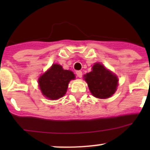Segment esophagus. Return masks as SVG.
Instances as JSON below:
<instances>
[{"mask_svg":"<svg viewBox=\"0 0 150 150\" xmlns=\"http://www.w3.org/2000/svg\"><path fill=\"white\" fill-rule=\"evenodd\" d=\"M76 75H77V77H78V78H82L83 76V73L81 71H77L76 72Z\"/></svg>","mask_w":150,"mask_h":150,"instance_id":"1","label":"esophagus"}]
</instances>
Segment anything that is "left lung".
<instances>
[{"label": "left lung", "mask_w": 150, "mask_h": 150, "mask_svg": "<svg viewBox=\"0 0 150 150\" xmlns=\"http://www.w3.org/2000/svg\"><path fill=\"white\" fill-rule=\"evenodd\" d=\"M84 78L91 93L96 98L107 99L117 90V77L100 63H95L91 72L85 75Z\"/></svg>", "instance_id": "8db88e82"}]
</instances>
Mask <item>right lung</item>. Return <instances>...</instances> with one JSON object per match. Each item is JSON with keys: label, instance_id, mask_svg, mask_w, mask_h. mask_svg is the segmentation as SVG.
Masks as SVG:
<instances>
[{"label": "right lung", "instance_id": "add662e5", "mask_svg": "<svg viewBox=\"0 0 150 150\" xmlns=\"http://www.w3.org/2000/svg\"><path fill=\"white\" fill-rule=\"evenodd\" d=\"M75 78L72 71L54 64L39 78V87L43 96L51 100H56L64 96L69 81Z\"/></svg>", "mask_w": 150, "mask_h": 150}]
</instances>
